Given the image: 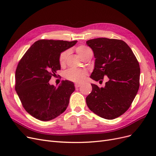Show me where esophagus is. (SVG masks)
Instances as JSON below:
<instances>
[{"mask_svg":"<svg viewBox=\"0 0 156 156\" xmlns=\"http://www.w3.org/2000/svg\"><path fill=\"white\" fill-rule=\"evenodd\" d=\"M81 84H78V83H75V88H76L80 87H81Z\"/></svg>","mask_w":156,"mask_h":156,"instance_id":"esophagus-1","label":"esophagus"}]
</instances>
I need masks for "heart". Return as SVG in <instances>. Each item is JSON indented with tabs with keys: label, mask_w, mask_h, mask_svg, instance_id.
I'll use <instances>...</instances> for the list:
<instances>
[{
	"label": "heart",
	"mask_w": 156,
	"mask_h": 156,
	"mask_svg": "<svg viewBox=\"0 0 156 156\" xmlns=\"http://www.w3.org/2000/svg\"><path fill=\"white\" fill-rule=\"evenodd\" d=\"M75 50H76L77 53L83 59L85 58L89 54L92 53L90 49L87 48V46L83 45H79L78 47H77ZM68 54L69 51L67 50L64 51L60 53L59 56V63L61 66H63L65 64ZM87 75L88 72L85 69L71 68L66 71L64 73V77L66 79L69 80L71 81H73L75 83H81L86 79Z\"/></svg>",
	"instance_id": "obj_1"
}]
</instances>
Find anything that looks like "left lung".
I'll list each match as a JSON object with an SVG mask.
<instances>
[{"label": "left lung", "mask_w": 156, "mask_h": 156, "mask_svg": "<svg viewBox=\"0 0 156 156\" xmlns=\"http://www.w3.org/2000/svg\"><path fill=\"white\" fill-rule=\"evenodd\" d=\"M87 44L96 58L90 78L96 81L108 78L103 88L91 84L92 90L86 98L87 106L99 116L115 119L128 109L137 94L139 62L122 40L99 37L87 41Z\"/></svg>", "instance_id": "1"}]
</instances>
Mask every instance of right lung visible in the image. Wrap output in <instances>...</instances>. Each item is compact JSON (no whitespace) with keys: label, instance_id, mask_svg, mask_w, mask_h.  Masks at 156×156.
Instances as JSON below:
<instances>
[{"label":"right lung","instance_id":"obj_1","mask_svg":"<svg viewBox=\"0 0 156 156\" xmlns=\"http://www.w3.org/2000/svg\"><path fill=\"white\" fill-rule=\"evenodd\" d=\"M77 41L40 40L32 44L18 63L15 88L25 111L41 121H49L66 109L75 90L73 82L63 81L58 87L49 81L60 69L59 56Z\"/></svg>","mask_w":156,"mask_h":156}]
</instances>
